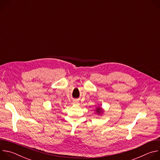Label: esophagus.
<instances>
[{"mask_svg": "<svg viewBox=\"0 0 160 160\" xmlns=\"http://www.w3.org/2000/svg\"><path fill=\"white\" fill-rule=\"evenodd\" d=\"M78 102L77 100H74V101H73V103H74V104H77Z\"/></svg>", "mask_w": 160, "mask_h": 160, "instance_id": "obj_1", "label": "esophagus"}]
</instances>
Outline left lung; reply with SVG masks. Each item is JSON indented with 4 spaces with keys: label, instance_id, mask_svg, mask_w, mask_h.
Returning <instances> with one entry per match:
<instances>
[{
    "label": "left lung",
    "instance_id": "1",
    "mask_svg": "<svg viewBox=\"0 0 160 160\" xmlns=\"http://www.w3.org/2000/svg\"><path fill=\"white\" fill-rule=\"evenodd\" d=\"M101 111V109L99 108H98V109H97V112H98L99 114H100V111Z\"/></svg>",
    "mask_w": 160,
    "mask_h": 160
}]
</instances>
